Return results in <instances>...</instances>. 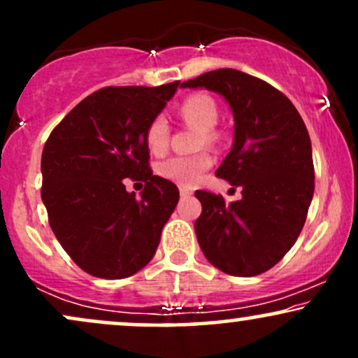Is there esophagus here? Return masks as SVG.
Masks as SVG:
<instances>
[{"instance_id":"1","label":"esophagus","mask_w":358,"mask_h":358,"mask_svg":"<svg viewBox=\"0 0 358 358\" xmlns=\"http://www.w3.org/2000/svg\"><path fill=\"white\" fill-rule=\"evenodd\" d=\"M192 193H193V192L190 190V188H185V187L180 188V195H182L183 199H187V196H190Z\"/></svg>"}]
</instances>
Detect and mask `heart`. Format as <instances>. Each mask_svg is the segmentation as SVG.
I'll return each mask as SVG.
<instances>
[{
  "label": "heart",
  "mask_w": 358,
  "mask_h": 358,
  "mask_svg": "<svg viewBox=\"0 0 358 358\" xmlns=\"http://www.w3.org/2000/svg\"><path fill=\"white\" fill-rule=\"evenodd\" d=\"M180 117L188 124L202 129L200 146L215 145L217 134L213 127L219 122V108L212 97L205 94H195L187 97L178 109ZM170 143V122L165 116H156L146 129V145L153 155L165 153ZM212 166V156L199 153L193 156H171L159 163L158 171L163 178L183 187H192L200 180L205 171Z\"/></svg>",
  "instance_id": "1"
}]
</instances>
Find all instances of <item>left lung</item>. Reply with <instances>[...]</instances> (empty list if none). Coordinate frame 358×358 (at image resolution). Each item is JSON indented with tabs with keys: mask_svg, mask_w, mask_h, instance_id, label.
<instances>
[{
	"mask_svg": "<svg viewBox=\"0 0 358 358\" xmlns=\"http://www.w3.org/2000/svg\"><path fill=\"white\" fill-rule=\"evenodd\" d=\"M180 87L207 89L234 114L232 150L217 176L242 188V199L196 190L202 213L195 234L212 266L232 276H257L293 248L315 192L311 141L285 94L236 69H219Z\"/></svg>",
	"mask_w": 358,
	"mask_h": 358,
	"instance_id": "1",
	"label": "left lung"
}]
</instances>
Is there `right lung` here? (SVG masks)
<instances>
[{
	"label": "right lung",
	"instance_id": "add662e5",
	"mask_svg": "<svg viewBox=\"0 0 358 358\" xmlns=\"http://www.w3.org/2000/svg\"><path fill=\"white\" fill-rule=\"evenodd\" d=\"M178 84L97 90L45 143L42 200L48 222L65 252L92 276H133L158 249L180 193L148 166L146 129ZM126 178L147 183L139 199L125 190Z\"/></svg>",
	"mask_w": 358,
	"mask_h": 358
}]
</instances>
